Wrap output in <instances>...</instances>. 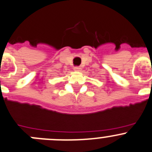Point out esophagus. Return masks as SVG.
Here are the masks:
<instances>
[{
	"mask_svg": "<svg viewBox=\"0 0 152 152\" xmlns=\"http://www.w3.org/2000/svg\"><path fill=\"white\" fill-rule=\"evenodd\" d=\"M74 70L76 71V72H79V71H80V68L79 66H75V67H74Z\"/></svg>",
	"mask_w": 152,
	"mask_h": 152,
	"instance_id": "1",
	"label": "esophagus"
}]
</instances>
